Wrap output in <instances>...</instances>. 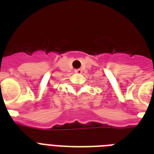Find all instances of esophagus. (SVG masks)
Wrapping results in <instances>:
<instances>
[{
	"label": "esophagus",
	"instance_id": "esophagus-1",
	"mask_svg": "<svg viewBox=\"0 0 154 154\" xmlns=\"http://www.w3.org/2000/svg\"><path fill=\"white\" fill-rule=\"evenodd\" d=\"M75 72H76V73H82V71L81 69H75Z\"/></svg>",
	"mask_w": 154,
	"mask_h": 154
}]
</instances>
